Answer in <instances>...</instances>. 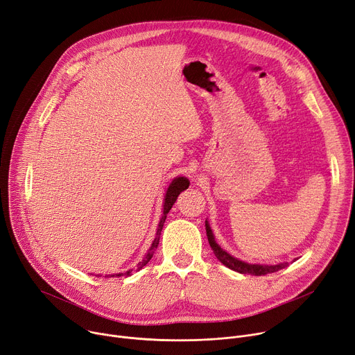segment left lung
Wrapping results in <instances>:
<instances>
[{"instance_id": "1", "label": "left lung", "mask_w": 355, "mask_h": 355, "mask_svg": "<svg viewBox=\"0 0 355 355\" xmlns=\"http://www.w3.org/2000/svg\"><path fill=\"white\" fill-rule=\"evenodd\" d=\"M205 230H207V237H208V243H209V247L212 248V251H214V255L220 259V261L228 267L230 270L232 271H237L240 274H251V275H266V274H270V272H275V271H279L282 268H286L288 266V263H281V264H277V266H261V264H248V263H244L241 261V259L232 257L231 254H228L225 250H223L217 241H216V237L214 234H212V230L208 224V221L205 220Z\"/></svg>"}]
</instances>
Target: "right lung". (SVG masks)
<instances>
[{
	"instance_id": "1",
	"label": "right lung",
	"mask_w": 355,
	"mask_h": 355,
	"mask_svg": "<svg viewBox=\"0 0 355 355\" xmlns=\"http://www.w3.org/2000/svg\"><path fill=\"white\" fill-rule=\"evenodd\" d=\"M188 185H190V181H188V178H185V177H177V178H174V180H173V182L170 184V187H168L167 193H165V198H164V209H162V217H161V220H159V224H158V228H157L155 239H154V241H153V244H151V248L148 250L147 255H146L143 259H141V261L137 264V271H138V270H141V268H143L144 266H147V264H148V261H150V259L153 258V255H154V251H155V248L158 247V243H159V235H161V231H162V227H164L165 218H167V214H168V212H170L171 207L174 205V202L177 201V197L180 196V193H181V191H184V190H187ZM131 272H132V270H128L127 272L115 274V277H121V275H131ZM98 277H101V275H98ZM105 277H108V275H105ZM110 277H114V275H110Z\"/></svg>"
}]
</instances>
